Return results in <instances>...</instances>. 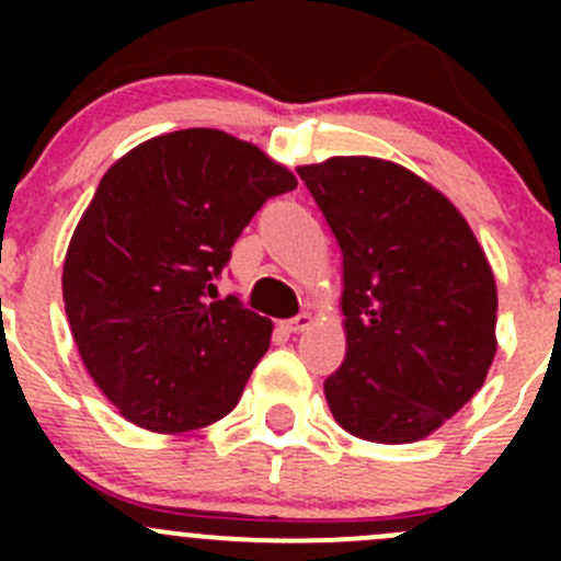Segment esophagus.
I'll use <instances>...</instances> for the list:
<instances>
[{
  "label": "esophagus",
  "mask_w": 561,
  "mask_h": 561,
  "mask_svg": "<svg viewBox=\"0 0 561 561\" xmlns=\"http://www.w3.org/2000/svg\"><path fill=\"white\" fill-rule=\"evenodd\" d=\"M312 325V314L309 312H304V314H298V317H293V320H287L285 322V328L290 333H301V331H307V328Z\"/></svg>",
  "instance_id": "esophagus-1"
}]
</instances>
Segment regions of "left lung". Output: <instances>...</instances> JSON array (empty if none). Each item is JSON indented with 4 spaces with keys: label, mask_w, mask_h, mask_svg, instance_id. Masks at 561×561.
<instances>
[{
    "label": "left lung",
    "mask_w": 561,
    "mask_h": 561,
    "mask_svg": "<svg viewBox=\"0 0 561 561\" xmlns=\"http://www.w3.org/2000/svg\"><path fill=\"white\" fill-rule=\"evenodd\" d=\"M342 249L347 353L325 380L344 432L404 445L437 432L496 355V282L461 211L377 157L301 165Z\"/></svg>",
    "instance_id": "8db88e82"
}]
</instances>
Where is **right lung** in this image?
<instances>
[{
  "label": "right lung",
  "mask_w": 561,
  "mask_h": 561,
  "mask_svg": "<svg viewBox=\"0 0 561 561\" xmlns=\"http://www.w3.org/2000/svg\"><path fill=\"white\" fill-rule=\"evenodd\" d=\"M296 175L222 129L160 135L113 162L65 257L83 366L129 423L181 434L239 404L271 320L217 298L230 247Z\"/></svg>",
  "instance_id": "obj_1"
}]
</instances>
